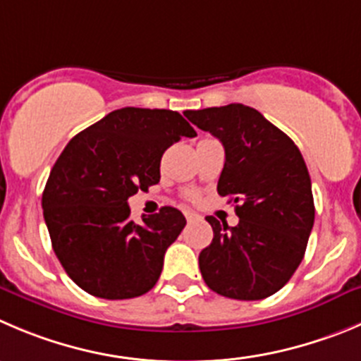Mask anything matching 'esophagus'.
<instances>
[{
  "label": "esophagus",
  "mask_w": 361,
  "mask_h": 361,
  "mask_svg": "<svg viewBox=\"0 0 361 361\" xmlns=\"http://www.w3.org/2000/svg\"><path fill=\"white\" fill-rule=\"evenodd\" d=\"M184 216H186V219H188V221H195V219H198V218H200V216H198V214H195V212H191V211H186V212H184Z\"/></svg>",
  "instance_id": "34e87169"
}]
</instances>
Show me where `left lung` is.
<instances>
[{
  "label": "left lung",
  "mask_w": 361,
  "mask_h": 361,
  "mask_svg": "<svg viewBox=\"0 0 361 361\" xmlns=\"http://www.w3.org/2000/svg\"><path fill=\"white\" fill-rule=\"evenodd\" d=\"M202 131L223 143L218 193L235 204L239 223L207 216L214 238L198 266L207 287L232 300L278 293L301 264L315 207L307 164L293 140L245 104L186 111Z\"/></svg>",
  "instance_id": "left-lung-1"
}]
</instances>
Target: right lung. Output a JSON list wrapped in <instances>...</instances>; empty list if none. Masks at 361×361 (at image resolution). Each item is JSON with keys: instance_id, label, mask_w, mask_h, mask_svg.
<instances>
[{"instance_id": "obj_1", "label": "right lung", "mask_w": 361, "mask_h": 361, "mask_svg": "<svg viewBox=\"0 0 361 361\" xmlns=\"http://www.w3.org/2000/svg\"><path fill=\"white\" fill-rule=\"evenodd\" d=\"M183 136L197 133L177 111L115 109L75 135L54 163L42 193L51 245L65 273L92 296L129 300L159 280L186 218L163 207L135 223L127 200L159 183L161 157Z\"/></svg>"}]
</instances>
